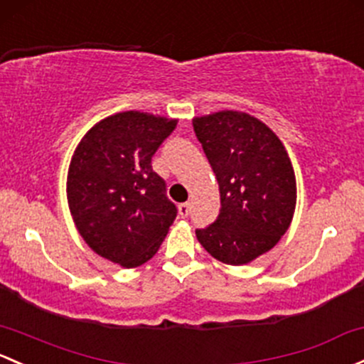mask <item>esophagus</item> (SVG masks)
I'll list each match as a JSON object with an SVG mask.
<instances>
[{
    "instance_id": "1",
    "label": "esophagus",
    "mask_w": 364,
    "mask_h": 364,
    "mask_svg": "<svg viewBox=\"0 0 364 364\" xmlns=\"http://www.w3.org/2000/svg\"><path fill=\"white\" fill-rule=\"evenodd\" d=\"M178 211H179V216H181V218L188 216V214H190V204H188V202H185V204H179Z\"/></svg>"
}]
</instances>
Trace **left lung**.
<instances>
[{
	"mask_svg": "<svg viewBox=\"0 0 364 364\" xmlns=\"http://www.w3.org/2000/svg\"><path fill=\"white\" fill-rule=\"evenodd\" d=\"M220 186L216 221L198 228V242L227 265H246L270 251L289 228L296 179L284 144L263 122L242 112L193 118Z\"/></svg>",
	"mask_w": 364,
	"mask_h": 364,
	"instance_id": "left-lung-1",
	"label": "left lung"
}]
</instances>
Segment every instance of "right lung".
<instances>
[{"label":"right lung","instance_id":"obj_1","mask_svg":"<svg viewBox=\"0 0 364 364\" xmlns=\"http://www.w3.org/2000/svg\"><path fill=\"white\" fill-rule=\"evenodd\" d=\"M178 120L124 112L83 136L68 171V204L92 251L134 269L159 251L178 209L151 156Z\"/></svg>","mask_w":364,"mask_h":364}]
</instances>
